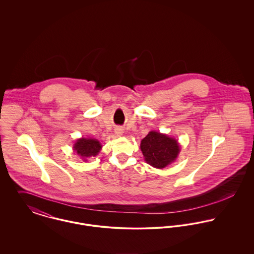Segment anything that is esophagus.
Returning a JSON list of instances; mask_svg holds the SVG:
<instances>
[{"mask_svg": "<svg viewBox=\"0 0 254 254\" xmlns=\"http://www.w3.org/2000/svg\"><path fill=\"white\" fill-rule=\"evenodd\" d=\"M116 133H117V134H121L122 132H121V130H120V129H117V130H116Z\"/></svg>", "mask_w": 254, "mask_h": 254, "instance_id": "34e87169", "label": "esophagus"}]
</instances>
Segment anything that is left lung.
<instances>
[{"instance_id":"8db88e82","label":"left lung","mask_w":254,"mask_h":254,"mask_svg":"<svg viewBox=\"0 0 254 254\" xmlns=\"http://www.w3.org/2000/svg\"><path fill=\"white\" fill-rule=\"evenodd\" d=\"M145 161L155 168H164L173 162L179 151L178 142L166 135L151 131L141 142Z\"/></svg>"}]
</instances>
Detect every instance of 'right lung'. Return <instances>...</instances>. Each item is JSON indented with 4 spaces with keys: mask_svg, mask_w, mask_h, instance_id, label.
<instances>
[{
    "mask_svg": "<svg viewBox=\"0 0 254 254\" xmlns=\"http://www.w3.org/2000/svg\"><path fill=\"white\" fill-rule=\"evenodd\" d=\"M102 145L99 141L94 139H79L75 145L74 150L82 157L95 156L99 153Z\"/></svg>",
    "mask_w": 254,
    "mask_h": 254,
    "instance_id": "1",
    "label": "right lung"
}]
</instances>
